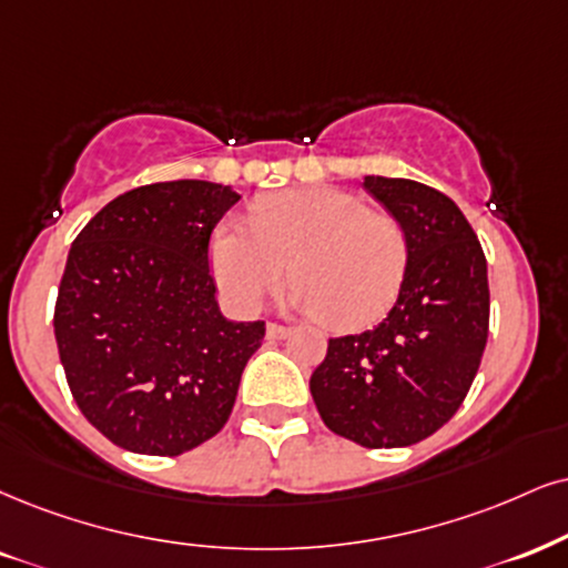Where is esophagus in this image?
<instances>
[{
    "label": "esophagus",
    "mask_w": 568,
    "mask_h": 568,
    "mask_svg": "<svg viewBox=\"0 0 568 568\" xmlns=\"http://www.w3.org/2000/svg\"><path fill=\"white\" fill-rule=\"evenodd\" d=\"M265 334H268V339H284V337H290L292 328L282 326V324H268L265 326Z\"/></svg>",
    "instance_id": "34e87169"
}]
</instances>
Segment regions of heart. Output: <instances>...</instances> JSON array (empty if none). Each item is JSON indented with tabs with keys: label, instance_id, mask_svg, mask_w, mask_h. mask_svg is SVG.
Segmentation results:
<instances>
[{
	"label": "heart",
	"instance_id": "heart-1",
	"mask_svg": "<svg viewBox=\"0 0 568 568\" xmlns=\"http://www.w3.org/2000/svg\"><path fill=\"white\" fill-rule=\"evenodd\" d=\"M405 265L400 221L324 186L271 194L252 223H221L210 242L215 284L236 311H257L292 271L290 303L337 332L379 321L400 292Z\"/></svg>",
	"mask_w": 568,
	"mask_h": 568
}]
</instances>
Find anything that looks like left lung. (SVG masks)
I'll use <instances>...</instances> for the list:
<instances>
[{
	"instance_id": "8db88e82",
	"label": "left lung",
	"mask_w": 568,
	"mask_h": 568,
	"mask_svg": "<svg viewBox=\"0 0 568 568\" xmlns=\"http://www.w3.org/2000/svg\"><path fill=\"white\" fill-rule=\"evenodd\" d=\"M363 186L400 221L408 265L379 326L328 339L311 376L324 424L363 447H408L466 400L489 332L487 261L458 205L410 179Z\"/></svg>"
}]
</instances>
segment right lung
I'll return each mask as SVG.
<instances>
[{"mask_svg":"<svg viewBox=\"0 0 568 568\" xmlns=\"http://www.w3.org/2000/svg\"><path fill=\"white\" fill-rule=\"evenodd\" d=\"M240 194L146 184L108 202L68 252L54 339L87 422L142 455H181L223 429L265 321H229L207 244Z\"/></svg>","mask_w":568,"mask_h":568,"instance_id":"1","label":"right lung"}]
</instances>
